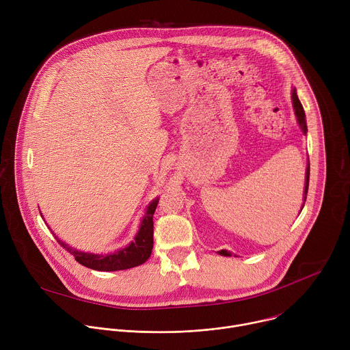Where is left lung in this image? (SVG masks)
<instances>
[{"instance_id":"8db88e82","label":"left lung","mask_w":350,"mask_h":350,"mask_svg":"<svg viewBox=\"0 0 350 350\" xmlns=\"http://www.w3.org/2000/svg\"><path fill=\"white\" fill-rule=\"evenodd\" d=\"M292 105H293V109H295V115H296L297 123H299V126H301L304 134H306V133H308L306 115H305V111H304V107H302L301 101H299V98H297V94H296V90H295V88L292 90ZM309 177H310V162L308 163L306 178H305V201H306V195H308V189H309ZM304 206H305V202H304ZM302 209H304V208H302ZM219 254L223 255V256H231V254L227 252L226 249H223V251H220Z\"/></svg>"}]
</instances>
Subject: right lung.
Returning <instances> with one entry per match:
<instances>
[{"label":"right lung","mask_w":350,"mask_h":350,"mask_svg":"<svg viewBox=\"0 0 350 350\" xmlns=\"http://www.w3.org/2000/svg\"><path fill=\"white\" fill-rule=\"evenodd\" d=\"M158 198L149 204L146 208V213L142 217L139 230L134 238V241L116 251L115 254H105V255H96V254H87L70 247L64 241L58 239L61 246H64L66 251L83 266L98 270V271H118V270H127L135 266H139L148 260V258L152 254L154 247V213L158 206Z\"/></svg>","instance_id":"obj_1"}]
</instances>
